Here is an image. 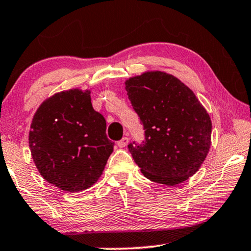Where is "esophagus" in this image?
<instances>
[{"instance_id":"1","label":"esophagus","mask_w":251,"mask_h":251,"mask_svg":"<svg viewBox=\"0 0 251 251\" xmlns=\"http://www.w3.org/2000/svg\"><path fill=\"white\" fill-rule=\"evenodd\" d=\"M128 143H129L128 137H123L121 140H119V142H118V146L121 147V149H122V147H126V145H128Z\"/></svg>"}]
</instances>
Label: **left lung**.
<instances>
[{
    "label": "left lung",
    "mask_w": 251,
    "mask_h": 251,
    "mask_svg": "<svg viewBox=\"0 0 251 251\" xmlns=\"http://www.w3.org/2000/svg\"><path fill=\"white\" fill-rule=\"evenodd\" d=\"M145 130L142 144L128 149L144 176L159 184H180L197 173L211 145V120L194 92L174 75L146 72L126 82Z\"/></svg>",
    "instance_id": "obj_1"
}]
</instances>
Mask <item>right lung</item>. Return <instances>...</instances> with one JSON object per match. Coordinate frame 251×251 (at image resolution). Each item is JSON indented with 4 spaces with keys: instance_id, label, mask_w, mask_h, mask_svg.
I'll return each mask as SVG.
<instances>
[{
    "instance_id": "right-lung-1",
    "label": "right lung",
    "mask_w": 251,
    "mask_h": 251,
    "mask_svg": "<svg viewBox=\"0 0 251 251\" xmlns=\"http://www.w3.org/2000/svg\"><path fill=\"white\" fill-rule=\"evenodd\" d=\"M29 149L39 173L65 192L91 187L105 169L114 143L90 91L72 89L42 102L34 115Z\"/></svg>"
}]
</instances>
